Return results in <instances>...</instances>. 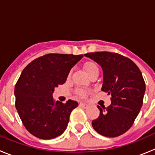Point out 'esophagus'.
Returning <instances> with one entry per match:
<instances>
[{
  "mask_svg": "<svg viewBox=\"0 0 155 155\" xmlns=\"http://www.w3.org/2000/svg\"><path fill=\"white\" fill-rule=\"evenodd\" d=\"M79 105H80L81 106H82V107L85 108V109L88 108V105H87V104H85V103H82V102H81V103L79 104Z\"/></svg>",
  "mask_w": 155,
  "mask_h": 155,
  "instance_id": "34e87169",
  "label": "esophagus"
}]
</instances>
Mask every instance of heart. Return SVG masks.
<instances>
[{
  "label": "heart",
  "mask_w": 155,
  "mask_h": 155,
  "mask_svg": "<svg viewBox=\"0 0 155 155\" xmlns=\"http://www.w3.org/2000/svg\"><path fill=\"white\" fill-rule=\"evenodd\" d=\"M84 69H85L86 72L88 75H91L95 71H98V66L96 64H94V63L92 62H89V63H87V64L84 65ZM71 72H70L69 74V76L71 75ZM76 93L78 95L81 97H85L87 95V91L85 90L82 89V88H78V89L76 90Z\"/></svg>",
  "instance_id": "heart-1"
}]
</instances>
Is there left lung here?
I'll return each mask as SVG.
<instances>
[{"label":"left lung","mask_w":155,"mask_h":155,"mask_svg":"<svg viewBox=\"0 0 155 155\" xmlns=\"http://www.w3.org/2000/svg\"><path fill=\"white\" fill-rule=\"evenodd\" d=\"M103 71L102 91L111 95V105L97 107L100 115L91 123L102 136L115 137L132 127L143 104L145 82L141 71L130 59L116 53L95 52L84 54Z\"/></svg>","instance_id":"8db88e82"}]
</instances>
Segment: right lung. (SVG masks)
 <instances>
[{
	"instance_id": "right-lung-1",
	"label": "right lung",
	"mask_w": 155,
	"mask_h": 155,
	"mask_svg": "<svg viewBox=\"0 0 155 155\" xmlns=\"http://www.w3.org/2000/svg\"><path fill=\"white\" fill-rule=\"evenodd\" d=\"M83 55L49 53L25 68L15 87V107L23 125L33 136L50 140L68 127L70 115L78 103L54 102V87L65 83L70 71Z\"/></svg>"
}]
</instances>
